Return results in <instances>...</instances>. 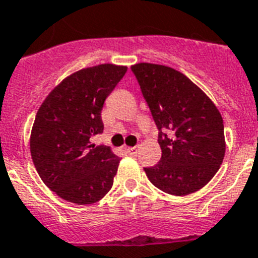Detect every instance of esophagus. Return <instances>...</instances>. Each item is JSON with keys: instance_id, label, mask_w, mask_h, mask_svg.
Here are the masks:
<instances>
[{"instance_id": "obj_1", "label": "esophagus", "mask_w": 258, "mask_h": 258, "mask_svg": "<svg viewBox=\"0 0 258 258\" xmlns=\"http://www.w3.org/2000/svg\"><path fill=\"white\" fill-rule=\"evenodd\" d=\"M125 152H126L127 154L136 155V154H137V152H138V148H137V146H132V148H126V149H125Z\"/></svg>"}]
</instances>
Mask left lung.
Instances as JSON below:
<instances>
[{"mask_svg": "<svg viewBox=\"0 0 258 258\" xmlns=\"http://www.w3.org/2000/svg\"><path fill=\"white\" fill-rule=\"evenodd\" d=\"M148 104L162 149L161 161L145 167L149 180L171 195H187L206 186L225 153L220 112L190 79L166 66H132Z\"/></svg>", "mask_w": 258, "mask_h": 258, "instance_id": "obj_1", "label": "left lung"}]
</instances>
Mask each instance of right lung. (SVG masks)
Returning <instances> with one entry per match:
<instances>
[{
    "label": "right lung",
    "instance_id": "add662e5",
    "mask_svg": "<svg viewBox=\"0 0 258 258\" xmlns=\"http://www.w3.org/2000/svg\"><path fill=\"white\" fill-rule=\"evenodd\" d=\"M127 68L100 64L72 74L47 96L34 121L30 150L46 186L76 204L99 202L112 188L120 158L91 145L101 134V110Z\"/></svg>",
    "mask_w": 258,
    "mask_h": 258
}]
</instances>
